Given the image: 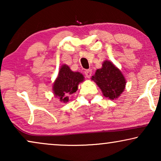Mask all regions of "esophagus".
Masks as SVG:
<instances>
[{"label": "esophagus", "mask_w": 161, "mask_h": 161, "mask_svg": "<svg viewBox=\"0 0 161 161\" xmlns=\"http://www.w3.org/2000/svg\"><path fill=\"white\" fill-rule=\"evenodd\" d=\"M84 73H85L86 77L87 78H90L92 76V69H86V70H85Z\"/></svg>", "instance_id": "34e87169"}]
</instances>
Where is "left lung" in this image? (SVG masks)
Returning <instances> with one entry per match:
<instances>
[{
    "label": "left lung",
    "instance_id": "obj_1",
    "mask_svg": "<svg viewBox=\"0 0 161 161\" xmlns=\"http://www.w3.org/2000/svg\"><path fill=\"white\" fill-rule=\"evenodd\" d=\"M92 80L101 89L103 96L112 100H116L122 94L126 86L124 75L108 60L103 61L102 67L96 70Z\"/></svg>",
    "mask_w": 161,
    "mask_h": 161
}]
</instances>
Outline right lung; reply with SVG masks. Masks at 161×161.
Masks as SVG:
<instances>
[{"mask_svg": "<svg viewBox=\"0 0 161 161\" xmlns=\"http://www.w3.org/2000/svg\"><path fill=\"white\" fill-rule=\"evenodd\" d=\"M84 80V76L79 72L72 71L67 64L59 69L58 76L53 84V91L61 103L69 102V97L78 90V85Z\"/></svg>", "mask_w": 161, "mask_h": 161, "instance_id": "right-lung-1", "label": "right lung"}]
</instances>
